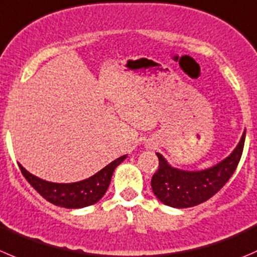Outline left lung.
Returning <instances> with one entry per match:
<instances>
[{
  "mask_svg": "<svg viewBox=\"0 0 257 257\" xmlns=\"http://www.w3.org/2000/svg\"><path fill=\"white\" fill-rule=\"evenodd\" d=\"M246 131L228 157L210 168L201 171H184L167 162L162 154L158 171L152 177V189L164 205L174 208H188L205 202L216 195L230 179L240 162L245 143Z\"/></svg>",
  "mask_w": 257,
  "mask_h": 257,
  "instance_id": "left-lung-1",
  "label": "left lung"
}]
</instances>
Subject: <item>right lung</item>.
Masks as SVG:
<instances>
[{"instance_id": "right-lung-1", "label": "right lung", "mask_w": 257, "mask_h": 257, "mask_svg": "<svg viewBox=\"0 0 257 257\" xmlns=\"http://www.w3.org/2000/svg\"><path fill=\"white\" fill-rule=\"evenodd\" d=\"M126 158L121 156L104 167L94 176L73 183H55L45 181L30 173L19 163L20 169L30 184L40 195L52 205L65 208H83L94 205L101 200L110 184L114 169Z\"/></svg>"}]
</instances>
